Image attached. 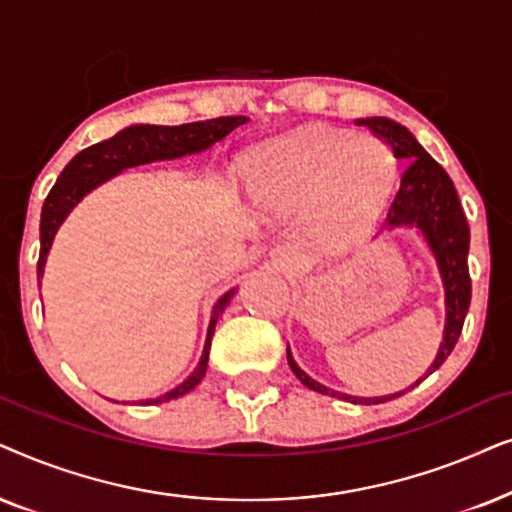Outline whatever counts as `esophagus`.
I'll list each match as a JSON object with an SVG mask.
<instances>
[{
  "instance_id": "1",
  "label": "esophagus",
  "mask_w": 512,
  "mask_h": 512,
  "mask_svg": "<svg viewBox=\"0 0 512 512\" xmlns=\"http://www.w3.org/2000/svg\"><path fill=\"white\" fill-rule=\"evenodd\" d=\"M269 264L278 271H290L297 264V252L290 245H274L269 250Z\"/></svg>"
}]
</instances>
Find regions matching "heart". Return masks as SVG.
<instances>
[{
  "label": "heart",
  "mask_w": 512,
  "mask_h": 512,
  "mask_svg": "<svg viewBox=\"0 0 512 512\" xmlns=\"http://www.w3.org/2000/svg\"><path fill=\"white\" fill-rule=\"evenodd\" d=\"M395 177V156L379 138L330 126L297 128L243 159L252 206L274 220L306 215V234L325 250H346L370 234Z\"/></svg>",
  "instance_id": "obj_1"
}]
</instances>
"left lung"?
Listing matches in <instances>:
<instances>
[{
	"instance_id": "left-lung-1",
	"label": "left lung",
	"mask_w": 512,
	"mask_h": 512,
	"mask_svg": "<svg viewBox=\"0 0 512 512\" xmlns=\"http://www.w3.org/2000/svg\"><path fill=\"white\" fill-rule=\"evenodd\" d=\"M356 124L367 126L379 140H384L395 159L407 161L405 173L400 177V189L398 194H395L391 208H388L381 234L393 229H417L419 236L424 238V243L428 245V250H431V255L435 257L442 288H445V332H442V342L438 353H435V360L424 374V377H428V374L438 370V367L447 360L449 353H452L470 306V229L459 203V194H456L454 189V182L449 180L445 168L419 145L417 138H414L405 126H400L398 121L386 117L356 119ZM288 365L290 370L295 372V377L302 381L306 388H311V391L335 395V398L349 400V403L356 405H377L384 403V400L398 398V395L410 391L412 386H417L421 381L417 379L410 388L391 395L360 398V395L332 391V388L323 386L320 381L311 379L309 374L295 363L290 346Z\"/></svg>"
}]
</instances>
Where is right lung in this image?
<instances>
[{
    "mask_svg": "<svg viewBox=\"0 0 512 512\" xmlns=\"http://www.w3.org/2000/svg\"><path fill=\"white\" fill-rule=\"evenodd\" d=\"M248 117H220V119H208V121H196V124H182V126H152V124H133L119 131L114 138L102 140L98 145L86 147L84 152H79L74 159L67 163L63 173H60L58 182L46 196L44 208H42V222H39V262H37V278L42 285L46 257L51 252V243L56 238L60 224L67 220V215L72 213L74 206L84 199L86 194H91L95 187H100L102 182L112 180L114 175L124 173L128 168L145 166V163L154 161H170V159H182L189 154H201L227 138L234 128L243 126ZM236 295V288L217 299L210 313L208 323V335L206 344H203V353L199 365L194 367V372L170 388L168 393L159 395V398L140 400L142 405H156L166 403V400H175L180 395L192 391L199 386V381L206 377L208 370V356H210V339H213L217 318L222 316L224 309L229 306V299Z\"/></svg>",
    "mask_w": 512,
    "mask_h": 512,
    "instance_id": "add662e5",
    "label": "right lung"
}]
</instances>
